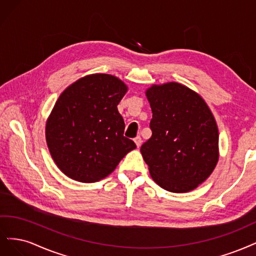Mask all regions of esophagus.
<instances>
[{"instance_id": "34e87169", "label": "esophagus", "mask_w": 256, "mask_h": 256, "mask_svg": "<svg viewBox=\"0 0 256 256\" xmlns=\"http://www.w3.org/2000/svg\"><path fill=\"white\" fill-rule=\"evenodd\" d=\"M134 142H135L136 146L139 148L140 146H142V137H140V136H137V137L134 139Z\"/></svg>"}]
</instances>
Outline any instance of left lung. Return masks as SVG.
Instances as JSON below:
<instances>
[{
	"mask_svg": "<svg viewBox=\"0 0 256 256\" xmlns=\"http://www.w3.org/2000/svg\"><path fill=\"white\" fill-rule=\"evenodd\" d=\"M146 96L153 116L152 136L140 152L156 184L171 192L194 190L219 158V133L208 104L176 82L152 85Z\"/></svg>",
	"mask_w": 256,
	"mask_h": 256,
	"instance_id": "left-lung-1",
	"label": "left lung"
}]
</instances>
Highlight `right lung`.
<instances>
[{
	"label": "right lung",
	"mask_w": 256,
	"mask_h": 256,
	"mask_svg": "<svg viewBox=\"0 0 256 256\" xmlns=\"http://www.w3.org/2000/svg\"><path fill=\"white\" fill-rule=\"evenodd\" d=\"M128 86L110 74L84 76L66 88L46 120V139L57 167L72 180L98 182L136 148L123 136L117 105Z\"/></svg>",
	"instance_id": "obj_1"
}]
</instances>
